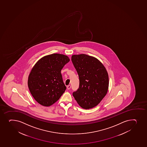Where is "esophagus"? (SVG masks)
I'll list each match as a JSON object with an SVG mask.
<instances>
[{"instance_id": "1", "label": "esophagus", "mask_w": 147, "mask_h": 147, "mask_svg": "<svg viewBox=\"0 0 147 147\" xmlns=\"http://www.w3.org/2000/svg\"><path fill=\"white\" fill-rule=\"evenodd\" d=\"M70 88H71V86H70V85H68V86H67V89H70Z\"/></svg>"}]
</instances>
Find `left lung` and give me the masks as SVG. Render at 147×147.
I'll return each mask as SVG.
<instances>
[{
    "label": "left lung",
    "instance_id": "obj_1",
    "mask_svg": "<svg viewBox=\"0 0 147 147\" xmlns=\"http://www.w3.org/2000/svg\"><path fill=\"white\" fill-rule=\"evenodd\" d=\"M71 60L79 77L80 85L73 95L84 109L97 106L108 92V72L96 58L85 54L73 55Z\"/></svg>",
    "mask_w": 147,
    "mask_h": 147
}]
</instances>
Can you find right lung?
<instances>
[{
	"mask_svg": "<svg viewBox=\"0 0 147 147\" xmlns=\"http://www.w3.org/2000/svg\"><path fill=\"white\" fill-rule=\"evenodd\" d=\"M70 61L65 55L54 53L39 59L31 71L28 86L34 98L49 107L60 98L65 89L61 71Z\"/></svg>",
	"mask_w": 147,
	"mask_h": 147,
	"instance_id": "right-lung-1",
	"label": "right lung"
}]
</instances>
